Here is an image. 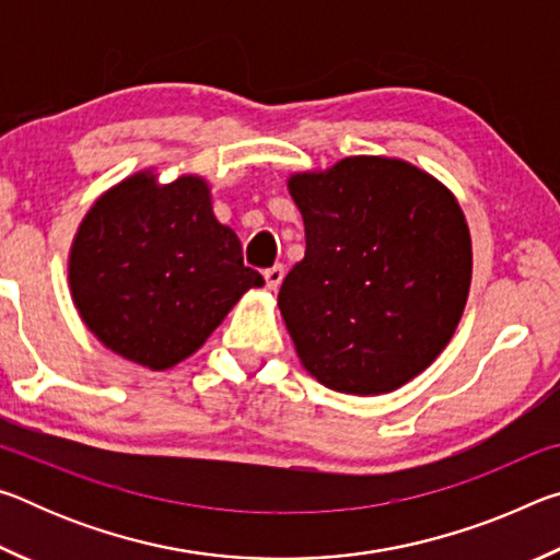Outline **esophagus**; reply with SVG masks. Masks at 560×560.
I'll return each instance as SVG.
<instances>
[{"label": "esophagus", "instance_id": "obj_1", "mask_svg": "<svg viewBox=\"0 0 560 560\" xmlns=\"http://www.w3.org/2000/svg\"><path fill=\"white\" fill-rule=\"evenodd\" d=\"M264 281H267V289L269 291H277L281 287V281H283V267H281V264H277V267H271V269L264 271Z\"/></svg>", "mask_w": 560, "mask_h": 560}]
</instances>
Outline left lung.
<instances>
[{
	"label": "left lung",
	"instance_id": "1",
	"mask_svg": "<svg viewBox=\"0 0 560 560\" xmlns=\"http://www.w3.org/2000/svg\"><path fill=\"white\" fill-rule=\"evenodd\" d=\"M306 254L279 291L301 365L346 395L430 368L471 287V236L447 185L402 158L353 155L287 179Z\"/></svg>",
	"mask_w": 560,
	"mask_h": 560
}]
</instances>
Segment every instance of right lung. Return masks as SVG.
<instances>
[{
	"mask_svg": "<svg viewBox=\"0 0 560 560\" xmlns=\"http://www.w3.org/2000/svg\"><path fill=\"white\" fill-rule=\"evenodd\" d=\"M240 236L212 210V187L187 173L160 183L145 167L108 187L75 230L69 291L86 328L113 353L167 371L197 353L246 291Z\"/></svg>",
	"mask_w": 560,
	"mask_h": 560,
	"instance_id": "add662e5",
	"label": "right lung"
}]
</instances>
